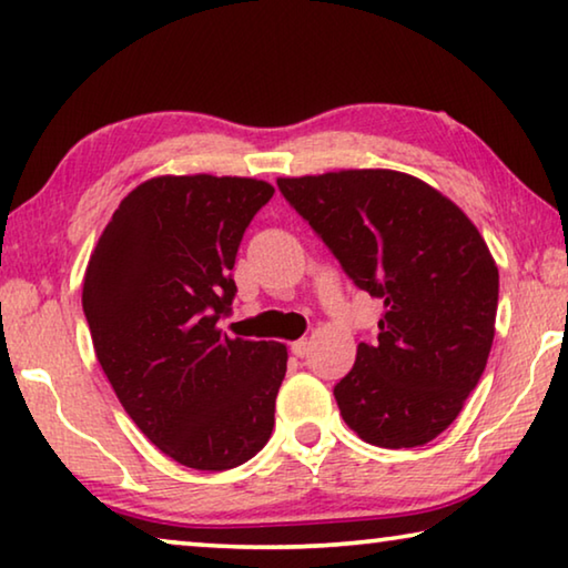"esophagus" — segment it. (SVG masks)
Masks as SVG:
<instances>
[{
    "label": "esophagus",
    "instance_id": "obj_1",
    "mask_svg": "<svg viewBox=\"0 0 568 568\" xmlns=\"http://www.w3.org/2000/svg\"><path fill=\"white\" fill-rule=\"evenodd\" d=\"M291 351H293V355H297V358H305V355L311 353V341H307V338L295 341V343L291 345Z\"/></svg>",
    "mask_w": 568,
    "mask_h": 568
}]
</instances>
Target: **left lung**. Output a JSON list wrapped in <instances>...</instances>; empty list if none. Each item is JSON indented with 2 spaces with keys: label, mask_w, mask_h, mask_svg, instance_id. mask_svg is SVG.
I'll list each match as a JSON object with an SVG mask.
<instances>
[{
  "label": "left lung",
  "mask_w": 568,
  "mask_h": 568,
  "mask_svg": "<svg viewBox=\"0 0 568 568\" xmlns=\"http://www.w3.org/2000/svg\"><path fill=\"white\" fill-rule=\"evenodd\" d=\"M283 197L381 297L378 341L333 388L365 444L413 448L456 420L494 343L498 267L476 225L436 187L396 170L277 178Z\"/></svg>",
  "instance_id": "1"
}]
</instances>
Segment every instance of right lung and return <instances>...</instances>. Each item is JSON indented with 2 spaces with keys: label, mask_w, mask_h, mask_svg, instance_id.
I'll return each mask as SVG.
<instances>
[{
  "label": "right lung",
  "mask_w": 568,
  "mask_h": 568,
  "mask_svg": "<svg viewBox=\"0 0 568 568\" xmlns=\"http://www.w3.org/2000/svg\"><path fill=\"white\" fill-rule=\"evenodd\" d=\"M273 192L255 178H152L114 210L84 271L104 376L142 434L187 468H235L273 434L285 345L217 328L237 293L240 240Z\"/></svg>",
  "instance_id": "1"
}]
</instances>
